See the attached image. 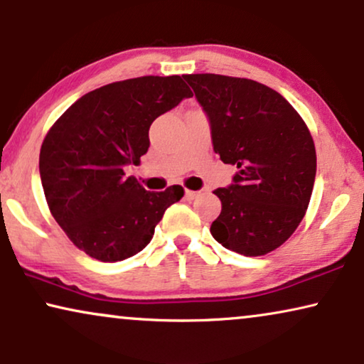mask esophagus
<instances>
[{
  "mask_svg": "<svg viewBox=\"0 0 364 364\" xmlns=\"http://www.w3.org/2000/svg\"><path fill=\"white\" fill-rule=\"evenodd\" d=\"M198 195H200V191H193V190H186L185 191V196H186V200H195V198H198Z\"/></svg>",
  "mask_w": 364,
  "mask_h": 364,
  "instance_id": "esophagus-1",
  "label": "esophagus"
}]
</instances>
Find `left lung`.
Returning a JSON list of instances; mask_svg holds the SVG:
<instances>
[{
  "instance_id": "obj_1",
  "label": "left lung",
  "mask_w": 364,
  "mask_h": 364,
  "mask_svg": "<svg viewBox=\"0 0 364 364\" xmlns=\"http://www.w3.org/2000/svg\"><path fill=\"white\" fill-rule=\"evenodd\" d=\"M206 111L215 153L235 164L232 185L210 228L226 250L263 256L279 248L306 215L316 176V149L298 111L258 81L225 75H183Z\"/></svg>"
}]
</instances>
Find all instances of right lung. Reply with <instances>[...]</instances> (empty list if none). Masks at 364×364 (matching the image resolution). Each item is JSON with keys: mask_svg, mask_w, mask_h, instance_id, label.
Listing matches in <instances>:
<instances>
[{"mask_svg": "<svg viewBox=\"0 0 364 364\" xmlns=\"http://www.w3.org/2000/svg\"><path fill=\"white\" fill-rule=\"evenodd\" d=\"M193 96L181 76H139L90 91L43 139L40 174L53 218L91 258L114 263L139 253L183 186L146 191L126 164L149 148V126Z\"/></svg>", "mask_w": 364, "mask_h": 364, "instance_id": "1", "label": "right lung"}]
</instances>
